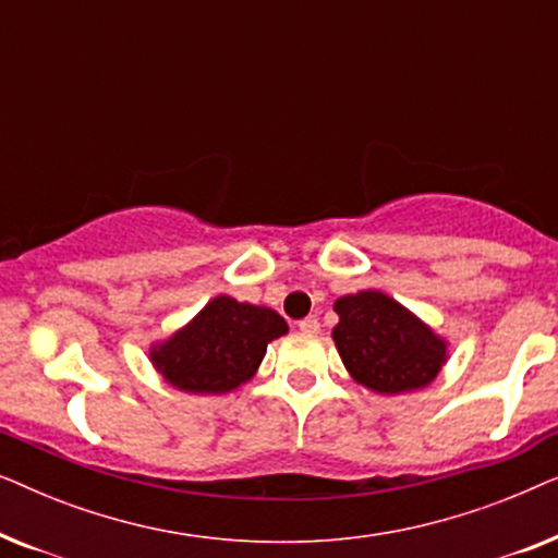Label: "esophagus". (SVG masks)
I'll use <instances>...</instances> for the list:
<instances>
[{
	"mask_svg": "<svg viewBox=\"0 0 558 558\" xmlns=\"http://www.w3.org/2000/svg\"><path fill=\"white\" fill-rule=\"evenodd\" d=\"M300 330H302L304 335H317V332H319L317 317H304L302 323H300Z\"/></svg>",
	"mask_w": 558,
	"mask_h": 558,
	"instance_id": "34e87169",
	"label": "esophagus"
}]
</instances>
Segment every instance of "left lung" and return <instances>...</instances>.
Masks as SVG:
<instances>
[{
  "instance_id": "left-lung-1",
  "label": "left lung",
  "mask_w": 558,
  "mask_h": 558,
  "mask_svg": "<svg viewBox=\"0 0 558 558\" xmlns=\"http://www.w3.org/2000/svg\"><path fill=\"white\" fill-rule=\"evenodd\" d=\"M335 348L357 386L380 396L422 391L449 357V340L380 289L335 300Z\"/></svg>"
}]
</instances>
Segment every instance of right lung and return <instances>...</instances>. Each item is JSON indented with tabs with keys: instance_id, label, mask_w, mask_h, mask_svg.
<instances>
[{
	"instance_id": "right-lung-1",
	"label": "right lung",
	"mask_w": 558,
	"mask_h": 558,
	"mask_svg": "<svg viewBox=\"0 0 558 558\" xmlns=\"http://www.w3.org/2000/svg\"><path fill=\"white\" fill-rule=\"evenodd\" d=\"M287 332L279 312L218 294L170 338L151 342L149 363L182 393H231L256 376L269 342Z\"/></svg>"
}]
</instances>
